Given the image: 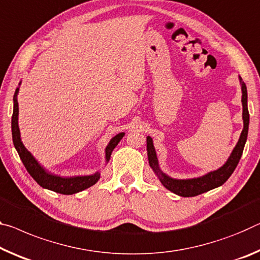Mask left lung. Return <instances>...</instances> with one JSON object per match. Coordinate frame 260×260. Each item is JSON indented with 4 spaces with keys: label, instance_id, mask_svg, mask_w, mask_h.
Returning <instances> with one entry per match:
<instances>
[{
    "label": "left lung",
    "instance_id": "obj_1",
    "mask_svg": "<svg viewBox=\"0 0 260 260\" xmlns=\"http://www.w3.org/2000/svg\"><path fill=\"white\" fill-rule=\"evenodd\" d=\"M240 83L242 88V105H243V131L241 133V137L238 139L237 145L230 154L229 158L226 162L217 170H214L208 172L201 177H197V178L191 179H176L171 178L170 176L164 174L160 170L158 166L157 155H156L154 143H152V139L150 137H147V152H148V160H149V166L155 172V175L158 177L159 182L169 191H171L175 194H178L180 197H196L201 193H205L207 191H211L213 188H216L224 184L236 169L238 162L242 157L243 149H244L246 139H248V132H249V121L250 115L248 110V91H246V85L244 82L242 81V77L240 76Z\"/></svg>",
    "mask_w": 260,
    "mask_h": 260
}]
</instances>
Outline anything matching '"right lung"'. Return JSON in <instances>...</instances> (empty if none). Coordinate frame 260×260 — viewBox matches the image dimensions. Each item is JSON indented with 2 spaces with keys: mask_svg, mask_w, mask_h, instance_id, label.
I'll use <instances>...</instances> for the list:
<instances>
[{
  "mask_svg": "<svg viewBox=\"0 0 260 260\" xmlns=\"http://www.w3.org/2000/svg\"><path fill=\"white\" fill-rule=\"evenodd\" d=\"M20 85V82H19ZM19 91V86L16 89L14 94V112L11 118V132H12V142L17 150L18 155L24 167L30 176L38 183L41 187L51 189L60 194H74V193L81 192L83 189L88 188L98 182L101 177V172H94L93 175L89 176H74V177H62L55 174H52L51 171H47L39 164L30 151L24 147L22 140H20V132L18 127V102L17 94ZM125 133H119L110 140L109 145L105 148V160L106 163L110 160L111 154L120 140L123 138Z\"/></svg>",
  "mask_w": 260,
  "mask_h": 260,
  "instance_id": "right-lung-1",
  "label": "right lung"
}]
</instances>
